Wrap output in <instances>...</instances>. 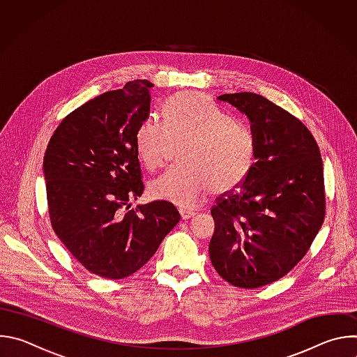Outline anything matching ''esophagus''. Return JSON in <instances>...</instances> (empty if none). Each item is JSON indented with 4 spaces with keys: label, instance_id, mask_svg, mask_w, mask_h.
<instances>
[{
    "label": "esophagus",
    "instance_id": "1",
    "mask_svg": "<svg viewBox=\"0 0 357 357\" xmlns=\"http://www.w3.org/2000/svg\"><path fill=\"white\" fill-rule=\"evenodd\" d=\"M179 213H181L182 220H188V219H190V218L196 216V212H193V211H188V209H183V208H181V209H179Z\"/></svg>",
    "mask_w": 357,
    "mask_h": 357
}]
</instances>
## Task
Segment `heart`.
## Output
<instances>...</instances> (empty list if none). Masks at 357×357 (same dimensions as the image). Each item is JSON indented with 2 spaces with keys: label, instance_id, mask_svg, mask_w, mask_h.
Wrapping results in <instances>:
<instances>
[{
  "label": "heart",
  "instance_id": "b5f03b06",
  "mask_svg": "<svg viewBox=\"0 0 357 357\" xmlns=\"http://www.w3.org/2000/svg\"><path fill=\"white\" fill-rule=\"evenodd\" d=\"M183 146L179 168L149 185L155 199L195 209L213 189L241 183L256 161L257 138L251 126L216 107L203 93L183 91L164 106V121L146 120L137 132L138 155L149 171L160 169Z\"/></svg>",
  "mask_w": 357,
  "mask_h": 357
}]
</instances>
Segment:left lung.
I'll use <instances>...</instances> for the list:
<instances>
[{"label": "left lung", "instance_id": "left-lung-1", "mask_svg": "<svg viewBox=\"0 0 357 357\" xmlns=\"http://www.w3.org/2000/svg\"><path fill=\"white\" fill-rule=\"evenodd\" d=\"M245 114L256 132V162L233 193L212 209L209 254L222 278L259 288L289 273L325 218L319 146L298 119L256 93L218 97Z\"/></svg>", "mask_w": 357, "mask_h": 357}]
</instances>
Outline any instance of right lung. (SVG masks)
Instances as JSON below:
<instances>
[{
    "instance_id": "right-lung-1",
    "label": "right lung",
    "mask_w": 357,
    "mask_h": 357,
    "mask_svg": "<svg viewBox=\"0 0 357 357\" xmlns=\"http://www.w3.org/2000/svg\"><path fill=\"white\" fill-rule=\"evenodd\" d=\"M151 87L134 80L89 100L59 124L43 157L50 223L73 257L103 278L138 271L181 219L165 200L130 209L144 190L137 132L149 117Z\"/></svg>"
}]
</instances>
